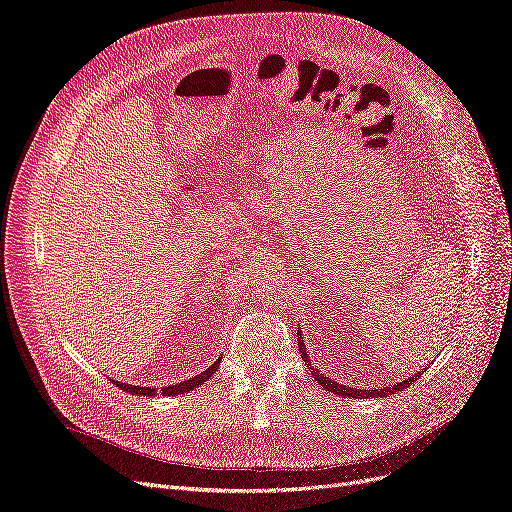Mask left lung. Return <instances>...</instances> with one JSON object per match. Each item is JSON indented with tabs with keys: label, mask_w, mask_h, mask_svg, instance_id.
Returning a JSON list of instances; mask_svg holds the SVG:
<instances>
[{
	"label": "left lung",
	"mask_w": 512,
	"mask_h": 512,
	"mask_svg": "<svg viewBox=\"0 0 512 512\" xmlns=\"http://www.w3.org/2000/svg\"><path fill=\"white\" fill-rule=\"evenodd\" d=\"M297 329H299V331H297L299 354H301V358H304V361L308 363V369L312 371L314 382H316L318 386L327 388V390L333 392V394L344 396V399H384V396H388V394H396L399 390L409 388V386L422 375V371H420V373H413V375L407 377V380H401L399 384H394V386H382V388H377V390H356V388H352V386H344V384H339V382H333L331 377H327L325 373H320L316 367H312L310 358H308V352H306V346H304V337H301V327H297Z\"/></svg>",
	"instance_id": "1"
}]
</instances>
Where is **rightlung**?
<instances>
[{"instance_id":"1","label":"right lung","mask_w":512,"mask_h":512,"mask_svg":"<svg viewBox=\"0 0 512 512\" xmlns=\"http://www.w3.org/2000/svg\"><path fill=\"white\" fill-rule=\"evenodd\" d=\"M219 358L217 361L208 367L206 371H202V373H198V375H194V377H189V380H185V382H179V384H175V386H168V388H162V394L164 396H179V394H187L189 390H194V388H198V386H202L208 377H211L215 371H217V367H219ZM113 384H116L120 390H124V392H130V394H137V396H156L158 394V390L154 388V386H132V384H122V382H116V380H111Z\"/></svg>"}]
</instances>
